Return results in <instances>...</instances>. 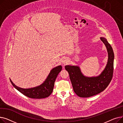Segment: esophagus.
Segmentation results:
<instances>
[{
	"instance_id": "obj_1",
	"label": "esophagus",
	"mask_w": 123,
	"mask_h": 123,
	"mask_svg": "<svg viewBox=\"0 0 123 123\" xmlns=\"http://www.w3.org/2000/svg\"><path fill=\"white\" fill-rule=\"evenodd\" d=\"M68 61H67V60H65V61L63 62V63L64 65H65V64H67V63H68Z\"/></svg>"
}]
</instances>
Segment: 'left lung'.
Returning <instances> with one entry per match:
<instances>
[{
    "label": "left lung",
    "instance_id": "8db88e82",
    "mask_svg": "<svg viewBox=\"0 0 123 123\" xmlns=\"http://www.w3.org/2000/svg\"><path fill=\"white\" fill-rule=\"evenodd\" d=\"M100 39L107 48L108 59L105 69L99 75L87 77L83 75L78 66L70 65L65 66L69 73L74 91L80 97L88 98L102 92L112 80L114 70L113 50L105 38L101 37Z\"/></svg>",
    "mask_w": 123,
    "mask_h": 123
}]
</instances>
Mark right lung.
Instances as JSON below:
<instances>
[{"label":"right lung","instance_id":"1","mask_svg":"<svg viewBox=\"0 0 123 123\" xmlns=\"http://www.w3.org/2000/svg\"><path fill=\"white\" fill-rule=\"evenodd\" d=\"M61 65L54 67L51 70L47 78L39 86L33 88L24 89L17 86L10 79L13 87L18 91L30 98L43 99L49 97L53 90L54 83L57 77L62 70Z\"/></svg>","mask_w":123,"mask_h":123}]
</instances>
